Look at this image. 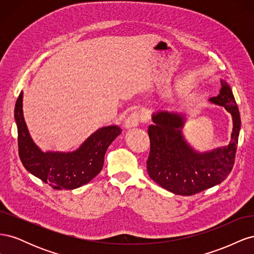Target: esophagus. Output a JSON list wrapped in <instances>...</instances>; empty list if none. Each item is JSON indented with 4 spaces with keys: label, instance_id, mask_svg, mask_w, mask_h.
I'll use <instances>...</instances> for the list:
<instances>
[{
    "label": "esophagus",
    "instance_id": "1",
    "mask_svg": "<svg viewBox=\"0 0 254 254\" xmlns=\"http://www.w3.org/2000/svg\"><path fill=\"white\" fill-rule=\"evenodd\" d=\"M145 115L141 111H133L129 115L125 122V128H133L140 124L142 121H144Z\"/></svg>",
    "mask_w": 254,
    "mask_h": 254
}]
</instances>
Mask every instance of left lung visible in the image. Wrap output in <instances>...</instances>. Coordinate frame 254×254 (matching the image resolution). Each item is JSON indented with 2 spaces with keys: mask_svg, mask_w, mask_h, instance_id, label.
<instances>
[{
  "mask_svg": "<svg viewBox=\"0 0 254 254\" xmlns=\"http://www.w3.org/2000/svg\"><path fill=\"white\" fill-rule=\"evenodd\" d=\"M217 96L209 101L222 106L232 115L233 129L229 145L209 151L195 150L184 139L186 117L181 113L159 111L152 114L148 127L150 152L147 172L160 187L177 195L190 196L213 188L231 173L241 130V115L232 90L225 80Z\"/></svg>",
  "mask_w": 254,
  "mask_h": 254,
  "instance_id": "8db88e82",
  "label": "left lung"
}]
</instances>
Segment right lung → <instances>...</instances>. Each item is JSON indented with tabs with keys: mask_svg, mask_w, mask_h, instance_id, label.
Returning a JSON list of instances; mask_svg holds the SVG:
<instances>
[{
	"mask_svg": "<svg viewBox=\"0 0 254 254\" xmlns=\"http://www.w3.org/2000/svg\"><path fill=\"white\" fill-rule=\"evenodd\" d=\"M22 103L21 91L14 107V120L18 127L19 156L26 171L55 190L80 188L101 173L107 149L122 132L119 126L97 129L74 151H42L28 132Z\"/></svg>",
	"mask_w": 254,
	"mask_h": 254,
	"instance_id": "obj_1",
	"label": "right lung"
}]
</instances>
